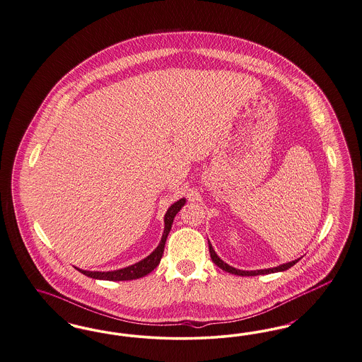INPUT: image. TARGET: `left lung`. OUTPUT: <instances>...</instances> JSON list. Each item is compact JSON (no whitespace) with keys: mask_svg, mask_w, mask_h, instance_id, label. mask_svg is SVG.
I'll return each instance as SVG.
<instances>
[{"mask_svg":"<svg viewBox=\"0 0 362 362\" xmlns=\"http://www.w3.org/2000/svg\"><path fill=\"white\" fill-rule=\"evenodd\" d=\"M208 246H209L211 258H212V261L215 262V265H218V267L223 269L224 272L233 273V274H236V276H258V274H269V273H276V272H284V270H288L289 267H293L296 262H299L300 259V258H298V259H295V261H292V262H286V264H283V265H280V267L261 269V270H239V269H235V267H230V265L226 264L224 261H221V258L218 257V254L214 250L212 245L209 243V240H208Z\"/></svg>","mask_w":362,"mask_h":362,"instance_id":"1","label":"left lung"}]
</instances>
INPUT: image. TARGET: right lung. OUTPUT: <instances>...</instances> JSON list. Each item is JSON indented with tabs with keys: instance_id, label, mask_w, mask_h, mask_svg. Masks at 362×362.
I'll return each instance as SVG.
<instances>
[{
	"instance_id": "1",
	"label": "right lung",
	"mask_w": 362,
	"mask_h": 362,
	"mask_svg": "<svg viewBox=\"0 0 362 362\" xmlns=\"http://www.w3.org/2000/svg\"><path fill=\"white\" fill-rule=\"evenodd\" d=\"M185 202H187L185 199H181V200H178L174 204L170 205V208L168 209V212L165 215V230H163V234L160 238V242H159L157 249L151 252L148 257H146L144 259L136 262L135 265L123 267V269H119V270H113V272H89V270H82V269H77V270H79L82 274H85L88 277H92L95 280H108V281H128V280H136V279L147 276L148 273H151L159 265L162 254L165 250L166 238L172 230L174 216L185 205Z\"/></svg>"
}]
</instances>
